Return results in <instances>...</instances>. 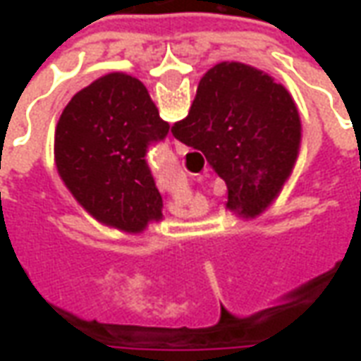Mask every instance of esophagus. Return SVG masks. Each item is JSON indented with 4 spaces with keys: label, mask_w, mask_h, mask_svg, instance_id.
I'll return each instance as SVG.
<instances>
[{
    "label": "esophagus",
    "mask_w": 361,
    "mask_h": 361,
    "mask_svg": "<svg viewBox=\"0 0 361 361\" xmlns=\"http://www.w3.org/2000/svg\"><path fill=\"white\" fill-rule=\"evenodd\" d=\"M173 149H176V152H178V154H185V152H188V147H185V145L180 141H173Z\"/></svg>",
    "instance_id": "34e87169"
}]
</instances>
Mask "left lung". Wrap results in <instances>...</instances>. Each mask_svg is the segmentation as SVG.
Listing matches in <instances>:
<instances>
[{
	"instance_id": "8db88e82",
	"label": "left lung",
	"mask_w": 361,
	"mask_h": 361,
	"mask_svg": "<svg viewBox=\"0 0 361 361\" xmlns=\"http://www.w3.org/2000/svg\"><path fill=\"white\" fill-rule=\"evenodd\" d=\"M168 129L137 77L102 75L79 90L59 116L54 135L59 178L96 222L142 234L162 220V197L145 152Z\"/></svg>"
}]
</instances>
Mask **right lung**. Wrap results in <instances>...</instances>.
I'll return each mask as SVG.
<instances>
[{
	"instance_id": "add662e5",
	"label": "right lung",
	"mask_w": 361,
	"mask_h": 361,
	"mask_svg": "<svg viewBox=\"0 0 361 361\" xmlns=\"http://www.w3.org/2000/svg\"><path fill=\"white\" fill-rule=\"evenodd\" d=\"M172 135L201 150L228 188L226 209L253 220L271 207L294 172L302 119L292 94L242 61H220L201 77L189 114Z\"/></svg>"
}]
</instances>
